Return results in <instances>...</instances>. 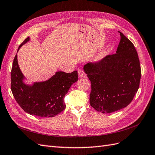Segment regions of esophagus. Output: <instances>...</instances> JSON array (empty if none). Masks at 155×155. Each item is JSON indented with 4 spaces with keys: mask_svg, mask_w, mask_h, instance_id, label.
Segmentation results:
<instances>
[{
    "mask_svg": "<svg viewBox=\"0 0 155 155\" xmlns=\"http://www.w3.org/2000/svg\"><path fill=\"white\" fill-rule=\"evenodd\" d=\"M84 76H85V72H84L83 70H78V77L79 78H83Z\"/></svg>",
    "mask_w": 155,
    "mask_h": 155,
    "instance_id": "obj_1",
    "label": "esophagus"
}]
</instances>
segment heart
<instances>
[{
    "mask_svg": "<svg viewBox=\"0 0 155 155\" xmlns=\"http://www.w3.org/2000/svg\"><path fill=\"white\" fill-rule=\"evenodd\" d=\"M107 48H106L105 50H103L101 52L97 55V59H96V60L97 61H101V59H103L104 58V57H105L106 54H107Z\"/></svg>",
    "mask_w": 155,
    "mask_h": 155,
    "instance_id": "obj_1",
    "label": "heart"
}]
</instances>
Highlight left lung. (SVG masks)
Here are the masks:
<instances>
[{
  "label": "left lung",
  "instance_id": "1",
  "mask_svg": "<svg viewBox=\"0 0 155 155\" xmlns=\"http://www.w3.org/2000/svg\"><path fill=\"white\" fill-rule=\"evenodd\" d=\"M116 54L83 67L91 82L90 104L97 111L111 113L126 107L137 92L141 68L137 50L129 39L118 31Z\"/></svg>",
  "mask_w": 155,
  "mask_h": 155
}]
</instances>
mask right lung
Listing matches in <instances>:
<instances>
[{
  "instance_id": "add662e5",
  "label": "right lung",
  "mask_w": 155,
  "mask_h": 155,
  "mask_svg": "<svg viewBox=\"0 0 155 155\" xmlns=\"http://www.w3.org/2000/svg\"><path fill=\"white\" fill-rule=\"evenodd\" d=\"M30 41L26 38L19 46ZM78 72H56L48 80L28 85L18 67L17 54L11 72V89L16 101L28 114L40 117H54L66 107L64 98L73 83L78 81Z\"/></svg>"
}]
</instances>
